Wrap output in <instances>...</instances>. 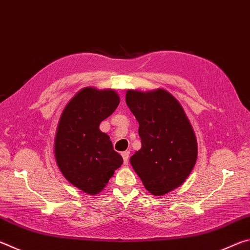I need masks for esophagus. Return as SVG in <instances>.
Here are the masks:
<instances>
[{
    "label": "esophagus",
    "mask_w": 250,
    "mask_h": 250,
    "mask_svg": "<svg viewBox=\"0 0 250 250\" xmlns=\"http://www.w3.org/2000/svg\"><path fill=\"white\" fill-rule=\"evenodd\" d=\"M121 155H122V158H124V162H125V164H128V162H129V155H130V152H129V151H125V152H122Z\"/></svg>",
    "instance_id": "34e87169"
}]
</instances>
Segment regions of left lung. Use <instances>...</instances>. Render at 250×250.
<instances>
[{
	"instance_id": "left-lung-1",
	"label": "left lung",
	"mask_w": 250,
	"mask_h": 250,
	"mask_svg": "<svg viewBox=\"0 0 250 250\" xmlns=\"http://www.w3.org/2000/svg\"><path fill=\"white\" fill-rule=\"evenodd\" d=\"M125 103L141 138L131 166L147 191L164 195L184 183L195 166V133L179 101L167 90H128Z\"/></svg>"
}]
</instances>
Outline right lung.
Returning <instances> with one entry per match:
<instances>
[{
    "mask_svg": "<svg viewBox=\"0 0 250 250\" xmlns=\"http://www.w3.org/2000/svg\"><path fill=\"white\" fill-rule=\"evenodd\" d=\"M119 103L115 90L86 87L67 104L58 122L54 141L57 166L69 183L90 195L103 191L124 163L109 135L99 129Z\"/></svg>",
    "mask_w": 250,
    "mask_h": 250,
    "instance_id": "1",
    "label": "right lung"
}]
</instances>
